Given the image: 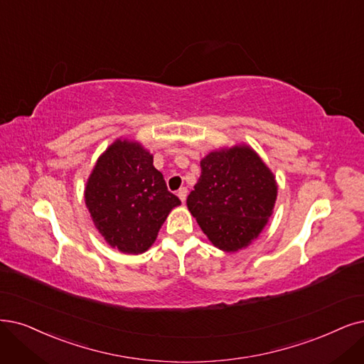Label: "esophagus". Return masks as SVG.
Returning a JSON list of instances; mask_svg holds the SVG:
<instances>
[{
  "instance_id": "obj_1",
  "label": "esophagus",
  "mask_w": 364,
  "mask_h": 364,
  "mask_svg": "<svg viewBox=\"0 0 364 364\" xmlns=\"http://www.w3.org/2000/svg\"><path fill=\"white\" fill-rule=\"evenodd\" d=\"M177 195H178V198L184 203L186 198H187V187H181V189L177 192Z\"/></svg>"
}]
</instances>
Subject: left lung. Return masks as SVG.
<instances>
[{"label":"left lung","instance_id":"8db88e82","mask_svg":"<svg viewBox=\"0 0 364 364\" xmlns=\"http://www.w3.org/2000/svg\"><path fill=\"white\" fill-rule=\"evenodd\" d=\"M276 196L272 171L249 146L240 145L203 159L187 207L214 246L237 252L262 231Z\"/></svg>","mask_w":364,"mask_h":364}]
</instances>
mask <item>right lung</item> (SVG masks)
I'll return each instance as SVG.
<instances>
[{"label": "right lung", "mask_w": 364, "mask_h": 364, "mask_svg": "<svg viewBox=\"0 0 364 364\" xmlns=\"http://www.w3.org/2000/svg\"><path fill=\"white\" fill-rule=\"evenodd\" d=\"M85 204L107 243L138 255L154 243L169 211L181 200L168 191L150 153L136 142L117 141L90 175Z\"/></svg>", "instance_id": "1"}]
</instances>
